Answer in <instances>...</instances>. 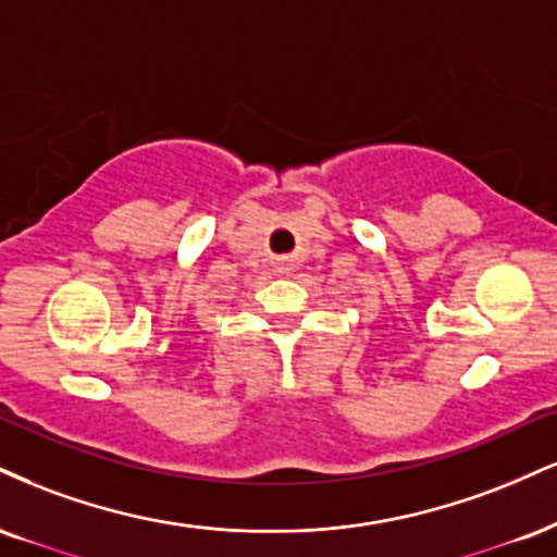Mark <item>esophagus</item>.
Listing matches in <instances>:
<instances>
[{
	"mask_svg": "<svg viewBox=\"0 0 557 557\" xmlns=\"http://www.w3.org/2000/svg\"><path fill=\"white\" fill-rule=\"evenodd\" d=\"M274 272L285 274V277H290L293 272H296V264H293L290 257H277L274 259Z\"/></svg>",
	"mask_w": 557,
	"mask_h": 557,
	"instance_id": "34e87169",
	"label": "esophagus"
}]
</instances>
